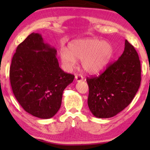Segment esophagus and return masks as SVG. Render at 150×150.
Returning a JSON list of instances; mask_svg holds the SVG:
<instances>
[{"label": "esophagus", "mask_w": 150, "mask_h": 150, "mask_svg": "<svg viewBox=\"0 0 150 150\" xmlns=\"http://www.w3.org/2000/svg\"><path fill=\"white\" fill-rule=\"evenodd\" d=\"M75 80L77 82H80V81H83V77L82 75H76Z\"/></svg>", "instance_id": "esophagus-1"}]
</instances>
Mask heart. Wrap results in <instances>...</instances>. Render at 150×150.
<instances>
[{
	"mask_svg": "<svg viewBox=\"0 0 150 150\" xmlns=\"http://www.w3.org/2000/svg\"><path fill=\"white\" fill-rule=\"evenodd\" d=\"M113 47L109 42L97 39L76 40L68 44V50H60V57L67 71L77 64V60L82 61V67L85 72L96 74L105 70L113 55Z\"/></svg>",
	"mask_w": 150,
	"mask_h": 150,
	"instance_id": "b5f03b06",
	"label": "heart"
}]
</instances>
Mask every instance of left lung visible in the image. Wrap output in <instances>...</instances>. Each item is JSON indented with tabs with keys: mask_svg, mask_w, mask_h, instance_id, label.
Masks as SVG:
<instances>
[{
	"mask_svg": "<svg viewBox=\"0 0 150 150\" xmlns=\"http://www.w3.org/2000/svg\"><path fill=\"white\" fill-rule=\"evenodd\" d=\"M88 106L97 118L113 117L133 100L140 85L141 65L138 53L127 40L117 61L98 77L87 78Z\"/></svg>",
	"mask_w": 150,
	"mask_h": 150,
	"instance_id": "1",
	"label": "left lung"
}]
</instances>
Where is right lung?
I'll use <instances>...</instances> for the list:
<instances>
[{
  "mask_svg": "<svg viewBox=\"0 0 150 150\" xmlns=\"http://www.w3.org/2000/svg\"><path fill=\"white\" fill-rule=\"evenodd\" d=\"M55 47L33 32L18 45L10 67V80L18 102L28 113L47 119L61 107L63 92L75 76L59 66Z\"/></svg>",
  "mask_w": 150,
  "mask_h": 150,
  "instance_id": "1",
  "label": "right lung"
}]
</instances>
